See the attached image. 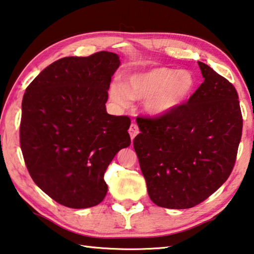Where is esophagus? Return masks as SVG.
<instances>
[{
  "label": "esophagus",
  "mask_w": 254,
  "mask_h": 254,
  "mask_svg": "<svg viewBox=\"0 0 254 254\" xmlns=\"http://www.w3.org/2000/svg\"><path fill=\"white\" fill-rule=\"evenodd\" d=\"M128 133H130L131 139L132 140L134 139V137L140 133V130H139V127H137V124L132 123L131 126H130V128H128Z\"/></svg>",
  "instance_id": "34e87169"
}]
</instances>
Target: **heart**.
Wrapping results in <instances>:
<instances>
[{
  "mask_svg": "<svg viewBox=\"0 0 254 254\" xmlns=\"http://www.w3.org/2000/svg\"><path fill=\"white\" fill-rule=\"evenodd\" d=\"M194 80L190 72L156 67L128 77L126 86L112 83L110 96L122 108L131 107L133 99L145 100L146 111L161 115L181 104L191 93Z\"/></svg>",
  "mask_w": 254,
  "mask_h": 254,
  "instance_id": "heart-1",
  "label": "heart"
}]
</instances>
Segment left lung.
Here are the masks:
<instances>
[{
    "label": "left lung",
    "mask_w": 254,
    "mask_h": 254,
    "mask_svg": "<svg viewBox=\"0 0 254 254\" xmlns=\"http://www.w3.org/2000/svg\"><path fill=\"white\" fill-rule=\"evenodd\" d=\"M204 82L188 102L159 117H137L133 140L150 199L189 209L227 181L236 163L243 120L236 87L197 62Z\"/></svg>",
    "instance_id": "obj_1"
}]
</instances>
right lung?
<instances>
[{"instance_id":"1","label":"right lung","mask_w":254,"mask_h":254,"mask_svg":"<svg viewBox=\"0 0 254 254\" xmlns=\"http://www.w3.org/2000/svg\"><path fill=\"white\" fill-rule=\"evenodd\" d=\"M119 65L118 55L108 51L60 59L23 95L20 144L27 171L64 206L84 209L102 202L105 170L131 144L130 118L105 109Z\"/></svg>"}]
</instances>
